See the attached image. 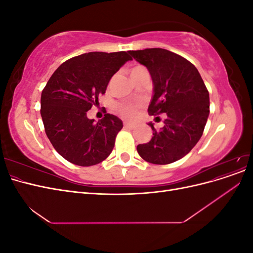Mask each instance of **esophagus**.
<instances>
[{"label":"esophagus","mask_w":253,"mask_h":253,"mask_svg":"<svg viewBox=\"0 0 253 253\" xmlns=\"http://www.w3.org/2000/svg\"><path fill=\"white\" fill-rule=\"evenodd\" d=\"M124 126H125V127H126V128H128V129H133V128L135 127V126H134V125H132V124H128V122H125Z\"/></svg>","instance_id":"1"}]
</instances>
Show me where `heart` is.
<instances>
[{"label": "heart", "instance_id": "obj_1", "mask_svg": "<svg viewBox=\"0 0 253 253\" xmlns=\"http://www.w3.org/2000/svg\"><path fill=\"white\" fill-rule=\"evenodd\" d=\"M138 108H139V104L137 103H119L116 105L115 110H116L117 114H119L122 118L132 120L135 118Z\"/></svg>", "mask_w": 253, "mask_h": 253}]
</instances>
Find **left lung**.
I'll return each instance as SVG.
<instances>
[{"mask_svg":"<svg viewBox=\"0 0 253 253\" xmlns=\"http://www.w3.org/2000/svg\"><path fill=\"white\" fill-rule=\"evenodd\" d=\"M128 52L148 68L154 84L149 114L167 115L162 128L149 124L152 139L137 145V152L148 163L172 164L186 156L201 139L210 112L209 91L197 68L177 53L164 48Z\"/></svg>","mask_w":253,"mask_h":253,"instance_id":"obj_1","label":"left lung"}]
</instances>
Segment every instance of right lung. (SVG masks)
<instances>
[{
  "label": "right lung",
  "mask_w": 253,
  "mask_h": 253,
  "mask_svg": "<svg viewBox=\"0 0 253 253\" xmlns=\"http://www.w3.org/2000/svg\"><path fill=\"white\" fill-rule=\"evenodd\" d=\"M128 60L126 51L82 53L61 64L43 88L40 112L45 133L67 162L89 167L111 154L122 121L105 112L96 124L87 118V111L99 104V96Z\"/></svg>",
  "instance_id": "obj_1"
}]
</instances>
